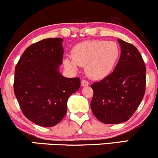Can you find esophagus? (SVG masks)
Segmentation results:
<instances>
[{"label":"esophagus","instance_id":"34e87169","mask_svg":"<svg viewBox=\"0 0 158 158\" xmlns=\"http://www.w3.org/2000/svg\"><path fill=\"white\" fill-rule=\"evenodd\" d=\"M89 85V82H88V81L86 80H82L81 81V85L82 87H85V86H88V85Z\"/></svg>","mask_w":158,"mask_h":158}]
</instances>
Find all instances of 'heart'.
<instances>
[{"mask_svg": "<svg viewBox=\"0 0 158 158\" xmlns=\"http://www.w3.org/2000/svg\"><path fill=\"white\" fill-rule=\"evenodd\" d=\"M120 49L114 41L92 40L79 43L73 47L72 59L66 58L64 65L76 71L78 66L85 67L90 79H102L108 77L118 61Z\"/></svg>", "mask_w": 158, "mask_h": 158, "instance_id": "heart-1", "label": "heart"}]
</instances>
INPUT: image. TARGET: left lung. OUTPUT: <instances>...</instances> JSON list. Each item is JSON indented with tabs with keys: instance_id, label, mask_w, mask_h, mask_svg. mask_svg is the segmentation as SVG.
<instances>
[{
	"instance_id": "1",
	"label": "left lung",
	"mask_w": 158,
	"mask_h": 158,
	"mask_svg": "<svg viewBox=\"0 0 158 158\" xmlns=\"http://www.w3.org/2000/svg\"><path fill=\"white\" fill-rule=\"evenodd\" d=\"M119 60L114 71L91 85L92 112L100 122L119 124L128 120L138 108L146 90V66L138 50L121 39Z\"/></svg>"
}]
</instances>
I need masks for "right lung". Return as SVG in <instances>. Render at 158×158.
I'll list each match as a JSON object with an SVG mask.
<instances>
[{
  "label": "right lung",
  "mask_w": 158,
  "mask_h": 158,
  "mask_svg": "<svg viewBox=\"0 0 158 158\" xmlns=\"http://www.w3.org/2000/svg\"><path fill=\"white\" fill-rule=\"evenodd\" d=\"M62 42L61 38H50L30 45L15 67V97L25 117L40 126L60 123L69 97L80 88L79 78L64 77L59 72Z\"/></svg>",
  "instance_id": "right-lung-1"
}]
</instances>
